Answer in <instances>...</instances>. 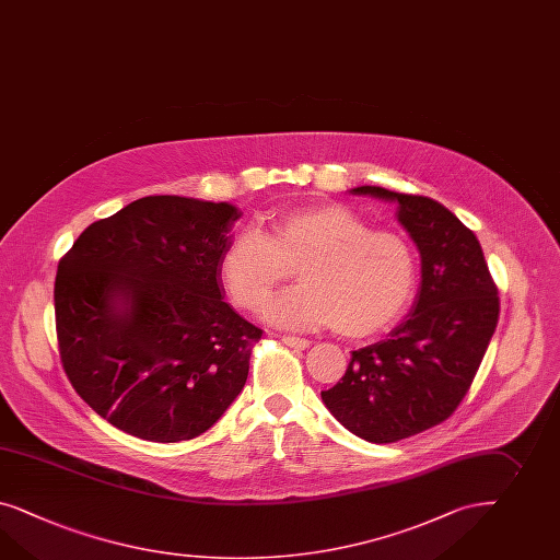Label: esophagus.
I'll list each match as a JSON object with an SVG mask.
<instances>
[{
    "mask_svg": "<svg viewBox=\"0 0 560 560\" xmlns=\"http://www.w3.org/2000/svg\"><path fill=\"white\" fill-rule=\"evenodd\" d=\"M279 338H281V342H283V345H288V347L291 348H300V350H303V348L310 347V340H305V338H302V336L283 334V336H279Z\"/></svg>",
    "mask_w": 560,
    "mask_h": 560,
    "instance_id": "1",
    "label": "esophagus"
}]
</instances>
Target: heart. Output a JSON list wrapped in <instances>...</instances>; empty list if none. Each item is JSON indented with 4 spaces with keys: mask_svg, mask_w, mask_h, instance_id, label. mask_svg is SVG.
I'll return each mask as SVG.
<instances>
[{
    "mask_svg": "<svg viewBox=\"0 0 560 560\" xmlns=\"http://www.w3.org/2000/svg\"><path fill=\"white\" fill-rule=\"evenodd\" d=\"M298 269L302 285L265 307L283 328L334 326L347 338H371L404 316L416 291V255L404 234L371 230L347 206L303 199L275 208L267 228H241L220 255L230 300L255 312Z\"/></svg>",
    "mask_w": 560,
    "mask_h": 560,
    "instance_id": "b5f03b06",
    "label": "heart"
}]
</instances>
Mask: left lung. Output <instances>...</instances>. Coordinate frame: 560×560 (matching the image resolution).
I'll list each match as a JSON object with an SVG mask.
<instances>
[{
  "label": "left lung",
  "mask_w": 560,
  "mask_h": 560,
  "mask_svg": "<svg viewBox=\"0 0 560 560\" xmlns=\"http://www.w3.org/2000/svg\"><path fill=\"white\" fill-rule=\"evenodd\" d=\"M350 194L397 201V220L422 257L408 318L385 340L352 350L345 377L322 392L352 434L389 444L439 425L458 408L498 326V285L477 236L439 201L373 185Z\"/></svg>",
  "instance_id": "1"
}]
</instances>
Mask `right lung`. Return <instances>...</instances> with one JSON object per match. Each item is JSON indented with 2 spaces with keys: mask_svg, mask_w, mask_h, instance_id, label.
Segmentation results:
<instances>
[{
  "mask_svg": "<svg viewBox=\"0 0 560 560\" xmlns=\"http://www.w3.org/2000/svg\"><path fill=\"white\" fill-rule=\"evenodd\" d=\"M241 212L149 196L97 220L59 260V352L79 397L151 442L203 434L248 377L262 336L226 302L218 262Z\"/></svg>",
  "mask_w": 560,
  "mask_h": 560,
  "instance_id": "right-lung-1",
  "label": "right lung"
}]
</instances>
